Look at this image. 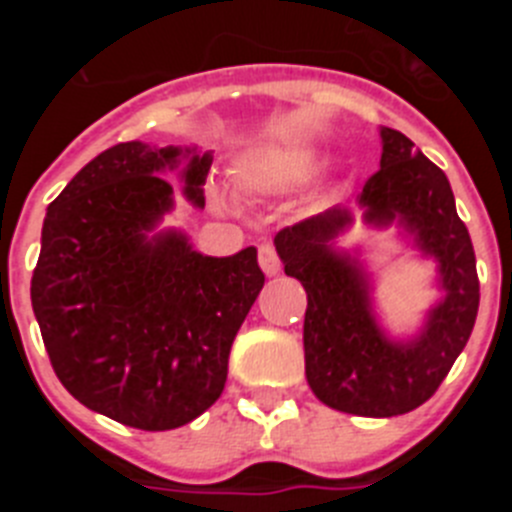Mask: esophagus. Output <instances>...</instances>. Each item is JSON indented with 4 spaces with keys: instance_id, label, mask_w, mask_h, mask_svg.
Returning <instances> with one entry per match:
<instances>
[{
    "instance_id": "obj_1",
    "label": "esophagus",
    "mask_w": 512,
    "mask_h": 512,
    "mask_svg": "<svg viewBox=\"0 0 512 512\" xmlns=\"http://www.w3.org/2000/svg\"><path fill=\"white\" fill-rule=\"evenodd\" d=\"M259 266L264 269L266 277H274L279 269H282V261L277 256V248L271 246V243H261L259 246Z\"/></svg>"
}]
</instances>
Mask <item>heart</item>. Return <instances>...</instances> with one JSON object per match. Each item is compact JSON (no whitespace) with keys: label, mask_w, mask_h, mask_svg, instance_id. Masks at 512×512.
<instances>
[{"label":"heart","mask_w":512,"mask_h":512,"mask_svg":"<svg viewBox=\"0 0 512 512\" xmlns=\"http://www.w3.org/2000/svg\"><path fill=\"white\" fill-rule=\"evenodd\" d=\"M312 166V151L295 143H264L235 161V182L251 192H284L302 182Z\"/></svg>","instance_id":"heart-1"}]
</instances>
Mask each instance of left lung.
<instances>
[{"label":"left lung","mask_w":512,"mask_h":512,"mask_svg":"<svg viewBox=\"0 0 512 512\" xmlns=\"http://www.w3.org/2000/svg\"><path fill=\"white\" fill-rule=\"evenodd\" d=\"M364 220L400 223L415 246L438 261L446 292L413 341L384 336L359 261L333 248L351 212L333 207L279 230L274 238L287 277L307 292L305 374L320 402L341 413L392 418L436 395L472 336L479 279L472 238L456 215L451 184L400 130L382 128V161L359 194Z\"/></svg>","instance_id":"left-lung-1"}]
</instances>
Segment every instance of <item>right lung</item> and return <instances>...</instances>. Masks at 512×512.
I'll return each instance as SVG.
<instances>
[{
    "label": "right lung",
    "instance_id": "right-lung-1",
    "mask_svg": "<svg viewBox=\"0 0 512 512\" xmlns=\"http://www.w3.org/2000/svg\"><path fill=\"white\" fill-rule=\"evenodd\" d=\"M184 194L205 207L210 153L117 143L48 205L30 282L33 312L61 384L94 413L171 431L223 395L238 328L264 287L256 248L215 259L187 235H148Z\"/></svg>",
    "mask_w": 512,
    "mask_h": 512
}]
</instances>
